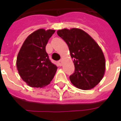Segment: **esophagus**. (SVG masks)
I'll list each match as a JSON object with an SVG mask.
<instances>
[{"label":"esophagus","mask_w":121,"mask_h":121,"mask_svg":"<svg viewBox=\"0 0 121 121\" xmlns=\"http://www.w3.org/2000/svg\"><path fill=\"white\" fill-rule=\"evenodd\" d=\"M62 60H59L58 62H57V64H58L59 66H62Z\"/></svg>","instance_id":"1"}]
</instances>
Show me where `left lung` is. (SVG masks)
Masks as SVG:
<instances>
[{
  "label": "left lung",
  "mask_w": 121,
  "mask_h": 121,
  "mask_svg": "<svg viewBox=\"0 0 121 121\" xmlns=\"http://www.w3.org/2000/svg\"><path fill=\"white\" fill-rule=\"evenodd\" d=\"M57 35L67 43L75 67L70 76L77 88L90 90L102 80L105 70V60L102 50L92 37L81 29H63Z\"/></svg>",
  "instance_id": "8db88e82"
}]
</instances>
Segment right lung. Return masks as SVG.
Wrapping results in <instances>:
<instances>
[{
  "label": "right lung",
  "mask_w": 121,
  "mask_h": 121,
  "mask_svg": "<svg viewBox=\"0 0 121 121\" xmlns=\"http://www.w3.org/2000/svg\"><path fill=\"white\" fill-rule=\"evenodd\" d=\"M55 32L39 29L29 35L23 42L17 57L19 75L29 86L42 88L48 85L57 67L50 60L45 47Z\"/></svg>",
  "instance_id": "add662e5"
}]
</instances>
